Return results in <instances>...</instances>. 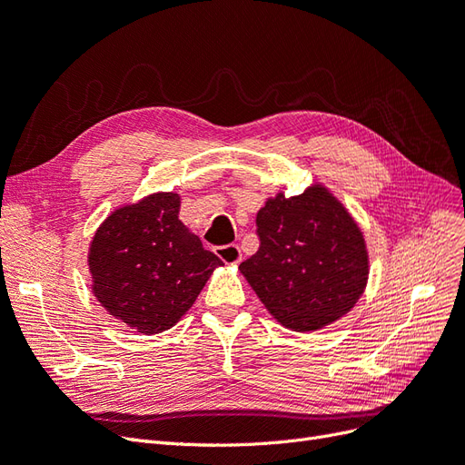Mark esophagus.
I'll use <instances>...</instances> for the list:
<instances>
[{
    "label": "esophagus",
    "instance_id": "esophagus-1",
    "mask_svg": "<svg viewBox=\"0 0 465 465\" xmlns=\"http://www.w3.org/2000/svg\"><path fill=\"white\" fill-rule=\"evenodd\" d=\"M215 254H217L224 263H231V265L241 263V260H242V250H241V246H236V244L219 246V248H215Z\"/></svg>",
    "mask_w": 465,
    "mask_h": 465
}]
</instances>
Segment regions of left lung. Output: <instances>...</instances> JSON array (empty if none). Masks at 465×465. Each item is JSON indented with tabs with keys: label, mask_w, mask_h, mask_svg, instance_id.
<instances>
[{
	"label": "left lung",
	"mask_w": 465,
	"mask_h": 465,
	"mask_svg": "<svg viewBox=\"0 0 465 465\" xmlns=\"http://www.w3.org/2000/svg\"><path fill=\"white\" fill-rule=\"evenodd\" d=\"M260 248L241 273L281 326L318 331L357 304L369 281V250L357 221L322 184L277 192L256 217Z\"/></svg>",
	"instance_id": "left-lung-1"
}]
</instances>
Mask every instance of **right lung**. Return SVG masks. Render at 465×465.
I'll return each instance as SVG.
<instances>
[{"mask_svg":"<svg viewBox=\"0 0 465 465\" xmlns=\"http://www.w3.org/2000/svg\"><path fill=\"white\" fill-rule=\"evenodd\" d=\"M178 213V193H151L112 211L89 246L96 301L143 335L171 330L223 265Z\"/></svg>","mask_w":465,"mask_h":465,"instance_id":"obj_1","label":"right lung"}]
</instances>
